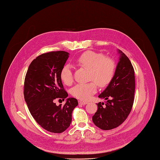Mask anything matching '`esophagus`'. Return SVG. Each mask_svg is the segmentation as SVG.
Instances as JSON below:
<instances>
[{
	"mask_svg": "<svg viewBox=\"0 0 160 160\" xmlns=\"http://www.w3.org/2000/svg\"><path fill=\"white\" fill-rule=\"evenodd\" d=\"M78 102H79V104H81V105H85L88 103L87 102H84V101H79Z\"/></svg>",
	"mask_w": 160,
	"mask_h": 160,
	"instance_id": "1",
	"label": "esophagus"
}]
</instances>
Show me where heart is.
Masks as SVG:
<instances>
[{
	"mask_svg": "<svg viewBox=\"0 0 160 160\" xmlns=\"http://www.w3.org/2000/svg\"><path fill=\"white\" fill-rule=\"evenodd\" d=\"M76 63L81 67L88 68L89 82L79 83L72 89V94L81 101H88L97 91V84L100 87H106L113 79L116 65L115 61L100 52L87 51L81 54ZM60 78L65 84L71 85L73 82L72 67L64 65L60 71Z\"/></svg>",
	"mask_w": 160,
	"mask_h": 160,
	"instance_id": "1",
	"label": "heart"
}]
</instances>
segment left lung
<instances>
[{"label":"left lung","mask_w":160,"mask_h":160,"mask_svg":"<svg viewBox=\"0 0 160 160\" xmlns=\"http://www.w3.org/2000/svg\"><path fill=\"white\" fill-rule=\"evenodd\" d=\"M120 59L115 75L105 90L99 95L107 100L97 104V112L92 117L94 124L102 130L118 127L129 115L134 102V70L127 56L118 50Z\"/></svg>","instance_id":"left-lung-1"}]
</instances>
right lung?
<instances>
[{
  "instance_id": "add662e5",
  "label": "right lung",
  "mask_w": 160,
  "mask_h": 160,
  "mask_svg": "<svg viewBox=\"0 0 160 160\" xmlns=\"http://www.w3.org/2000/svg\"><path fill=\"white\" fill-rule=\"evenodd\" d=\"M68 54L58 51L36 57L29 66L24 81V99L31 115L42 128L54 133L63 132L70 126L73 109L78 105L75 98H68L63 106L54 102L68 97L60 71Z\"/></svg>"
}]
</instances>
